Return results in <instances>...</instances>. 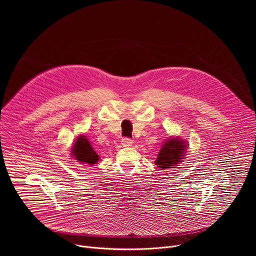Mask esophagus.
Here are the masks:
<instances>
[{"mask_svg":"<svg viewBox=\"0 0 256 256\" xmlns=\"http://www.w3.org/2000/svg\"><path fill=\"white\" fill-rule=\"evenodd\" d=\"M132 140L128 138H124L122 140V144L124 146V147H130V146H132Z\"/></svg>","mask_w":256,"mask_h":256,"instance_id":"1","label":"esophagus"}]
</instances>
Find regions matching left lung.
Masks as SVG:
<instances>
[{"label": "left lung", "instance_id": "obj_1", "mask_svg": "<svg viewBox=\"0 0 256 256\" xmlns=\"http://www.w3.org/2000/svg\"><path fill=\"white\" fill-rule=\"evenodd\" d=\"M186 149V144L180 140V138H169L166 142H164L155 163L161 169L172 168V166H175L181 162Z\"/></svg>", "mask_w": 256, "mask_h": 256}]
</instances>
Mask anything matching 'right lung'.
Wrapping results in <instances>:
<instances>
[{
	"instance_id": "1",
	"label": "right lung",
	"mask_w": 256,
	"mask_h": 256,
	"mask_svg": "<svg viewBox=\"0 0 256 256\" xmlns=\"http://www.w3.org/2000/svg\"><path fill=\"white\" fill-rule=\"evenodd\" d=\"M72 156L78 160V162H84L89 165L96 164L99 160V156L92 148L91 144L85 136H80L77 138L72 149Z\"/></svg>"
}]
</instances>
